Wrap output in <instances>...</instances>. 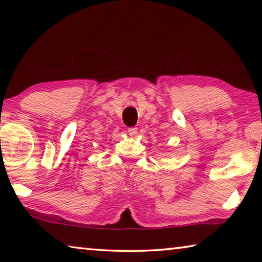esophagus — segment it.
Returning a JSON list of instances; mask_svg holds the SVG:
<instances>
[{"label": "esophagus", "mask_w": 262, "mask_h": 262, "mask_svg": "<svg viewBox=\"0 0 262 262\" xmlns=\"http://www.w3.org/2000/svg\"><path fill=\"white\" fill-rule=\"evenodd\" d=\"M128 134H129L130 136H135L137 134V128L136 127L128 128Z\"/></svg>", "instance_id": "34e87169"}]
</instances>
